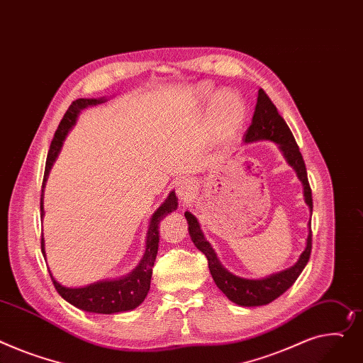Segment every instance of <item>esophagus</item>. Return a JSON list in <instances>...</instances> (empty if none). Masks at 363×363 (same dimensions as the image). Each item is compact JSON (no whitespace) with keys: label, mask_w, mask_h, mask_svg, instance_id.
Segmentation results:
<instances>
[{"label":"esophagus","mask_w":363,"mask_h":363,"mask_svg":"<svg viewBox=\"0 0 363 363\" xmlns=\"http://www.w3.org/2000/svg\"><path fill=\"white\" fill-rule=\"evenodd\" d=\"M192 189H194V182H192V179L184 178V179L178 181V184H177V196L182 201H186L189 199V196L192 194Z\"/></svg>","instance_id":"esophagus-1"}]
</instances>
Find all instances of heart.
I'll return each instance as SVG.
<instances>
[{"label": "heart", "instance_id": "heart-1", "mask_svg": "<svg viewBox=\"0 0 363 363\" xmlns=\"http://www.w3.org/2000/svg\"><path fill=\"white\" fill-rule=\"evenodd\" d=\"M197 94L200 101H208L214 96L208 86H200ZM244 119L245 105L240 96L233 90L219 91L214 96L208 111L206 134L211 141H226L236 134V131L242 125Z\"/></svg>", "mask_w": 363, "mask_h": 363}]
</instances>
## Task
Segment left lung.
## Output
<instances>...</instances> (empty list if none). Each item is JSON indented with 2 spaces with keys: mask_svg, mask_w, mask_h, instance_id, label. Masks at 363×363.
I'll list each match as a JSON object with an SVG mask.
<instances>
[{
  "mask_svg": "<svg viewBox=\"0 0 363 363\" xmlns=\"http://www.w3.org/2000/svg\"><path fill=\"white\" fill-rule=\"evenodd\" d=\"M264 140L276 143L283 157L286 159L287 164L294 167V171L296 172L299 181L302 182L305 203L309 207V211L312 216V192L308 182L303 157L299 152V147L295 141L292 131L289 130L286 124V121L280 116V113L277 112V108L270 101L267 93H265L262 89H259L252 123L244 135V141L248 144V143L264 141ZM185 219L188 222V232L192 242H194V245L208 259V269L216 286L228 296L229 301H232L239 306H261L277 299L296 281V279L303 272L305 265L308 264V259L311 255L312 232H311V220H309L308 223L309 233L306 238V247L292 267L262 279L240 277L230 273L220 262L211 244L206 239L197 217L186 210Z\"/></svg>",
  "mask_w": 363,
  "mask_h": 363,
  "instance_id": "1",
  "label": "left lung"
}]
</instances>
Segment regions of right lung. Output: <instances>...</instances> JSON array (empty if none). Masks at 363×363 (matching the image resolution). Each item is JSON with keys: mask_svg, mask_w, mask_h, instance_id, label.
Segmentation results:
<instances>
[{"mask_svg": "<svg viewBox=\"0 0 363 363\" xmlns=\"http://www.w3.org/2000/svg\"><path fill=\"white\" fill-rule=\"evenodd\" d=\"M109 98L104 96V98H90V99H77L69 105L67 109L64 118L58 125V130L55 131V135L52 138L50 152H48L46 166H45V175L42 182V196H40V217L43 219L45 211H43V189L50 177L51 169L54 166V162L57 160L62 143L67 137V134L71 131V128L76 125L77 118L80 112L86 108L96 106L108 102ZM178 208V199L175 196V191L169 192L166 200L162 203V206L153 213L149 230L146 236V251L141 257L137 267L128 273L127 276L118 277V279H106L96 281L83 287H67L62 286L60 281L55 280L50 270V276L54 281V286L57 292L71 305L76 308L93 312V313H116V312H127L131 309H135L144 299H146L149 291H150V280L153 273V265L157 255L159 248V223L163 220V217L169 213H172ZM42 254L46 258L45 252V240L42 236L40 240Z\"/></svg>", "mask_w": 363, "mask_h": 363, "instance_id": "1", "label": "right lung"}]
</instances>
